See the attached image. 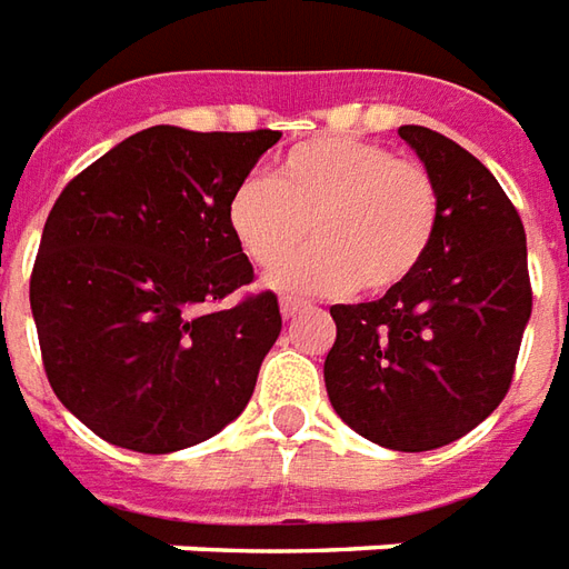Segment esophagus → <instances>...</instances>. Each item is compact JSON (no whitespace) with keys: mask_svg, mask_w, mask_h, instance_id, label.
Masks as SVG:
<instances>
[{"mask_svg":"<svg viewBox=\"0 0 569 569\" xmlns=\"http://www.w3.org/2000/svg\"><path fill=\"white\" fill-rule=\"evenodd\" d=\"M300 309H306L303 300H291V297H284V300H281V316L284 318H293Z\"/></svg>","mask_w":569,"mask_h":569,"instance_id":"34e87169","label":"esophagus"}]
</instances>
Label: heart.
Listing matches in <instances>:
<instances>
[{"mask_svg": "<svg viewBox=\"0 0 569 569\" xmlns=\"http://www.w3.org/2000/svg\"><path fill=\"white\" fill-rule=\"evenodd\" d=\"M438 187L417 162L356 137H316L291 147L269 180H244L227 201V227L257 269L317 239L269 276L281 293H389L413 276L438 232Z\"/></svg>", "mask_w": 569, "mask_h": 569, "instance_id": "b5f03b06", "label": "heart"}]
</instances>
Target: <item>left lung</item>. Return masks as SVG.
<instances>
[{"instance_id": "obj_1", "label": "left lung", "mask_w": 569, "mask_h": 569, "mask_svg": "<svg viewBox=\"0 0 569 569\" xmlns=\"http://www.w3.org/2000/svg\"><path fill=\"white\" fill-rule=\"evenodd\" d=\"M398 134L438 187V232L401 288L330 306L325 386L349 429L422 453L471 432L506 398L533 293L523 223L497 177L422 124Z\"/></svg>"}]
</instances>
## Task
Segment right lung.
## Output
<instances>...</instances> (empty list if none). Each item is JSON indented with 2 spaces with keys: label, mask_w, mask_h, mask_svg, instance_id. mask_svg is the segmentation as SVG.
<instances>
[{
  "label": "right lung",
  "mask_w": 569,
  "mask_h": 569,
  "mask_svg": "<svg viewBox=\"0 0 569 569\" xmlns=\"http://www.w3.org/2000/svg\"><path fill=\"white\" fill-rule=\"evenodd\" d=\"M278 131H137L67 183L30 278L60 405L137 453L201 445L239 417L281 333L276 293H229L253 266L227 201Z\"/></svg>",
  "instance_id": "right-lung-1"
}]
</instances>
